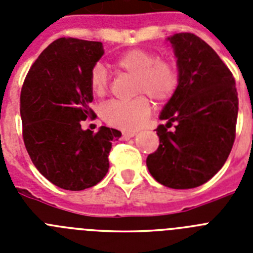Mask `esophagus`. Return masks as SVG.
<instances>
[{"label":"esophagus","instance_id":"obj_1","mask_svg":"<svg viewBox=\"0 0 253 253\" xmlns=\"http://www.w3.org/2000/svg\"><path fill=\"white\" fill-rule=\"evenodd\" d=\"M135 134H137V133H135V131H133V130H131V131H125V133H123V139H125V140L130 139V138H133L134 135H135Z\"/></svg>","mask_w":253,"mask_h":253}]
</instances>
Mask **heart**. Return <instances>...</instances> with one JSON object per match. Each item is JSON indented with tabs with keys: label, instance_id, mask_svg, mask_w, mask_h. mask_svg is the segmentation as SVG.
I'll return each instance as SVG.
<instances>
[{
	"label": "heart",
	"instance_id": "b5f03b06",
	"mask_svg": "<svg viewBox=\"0 0 253 253\" xmlns=\"http://www.w3.org/2000/svg\"><path fill=\"white\" fill-rule=\"evenodd\" d=\"M119 72L135 77V93H147L158 102L169 99L178 84L177 68L171 60L157 59L156 54L144 49L125 51L114 62ZM90 88L95 96L106 95L109 76L101 64H96L90 72ZM151 105L144 96L128 101H111L102 109V118L107 124L120 129H135L146 123Z\"/></svg>",
	"mask_w": 253,
	"mask_h": 253
}]
</instances>
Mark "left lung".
I'll return each mask as SVG.
<instances>
[{
    "mask_svg": "<svg viewBox=\"0 0 253 253\" xmlns=\"http://www.w3.org/2000/svg\"><path fill=\"white\" fill-rule=\"evenodd\" d=\"M177 58L178 84L160 114V146L147 157L163 186L194 189L227 161L236 137L238 97L228 67L204 40L190 33L167 38ZM175 129L169 131L171 123Z\"/></svg>",
    "mask_w": 253,
    "mask_h": 253,
    "instance_id": "obj_1",
    "label": "left lung"
}]
</instances>
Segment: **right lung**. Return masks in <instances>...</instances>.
Returning a JSON list of instances; mask_svg holds the SVG:
<instances>
[{
    "instance_id": "right-lung-1",
    "label": "right lung",
    "mask_w": 253,
    "mask_h": 253,
    "mask_svg": "<svg viewBox=\"0 0 253 253\" xmlns=\"http://www.w3.org/2000/svg\"><path fill=\"white\" fill-rule=\"evenodd\" d=\"M104 55L100 42L60 38L42 51L21 88L20 115L26 151L38 171L71 191L95 186L109 171L111 143L122 137L81 122L93 116L90 72Z\"/></svg>"
}]
</instances>
